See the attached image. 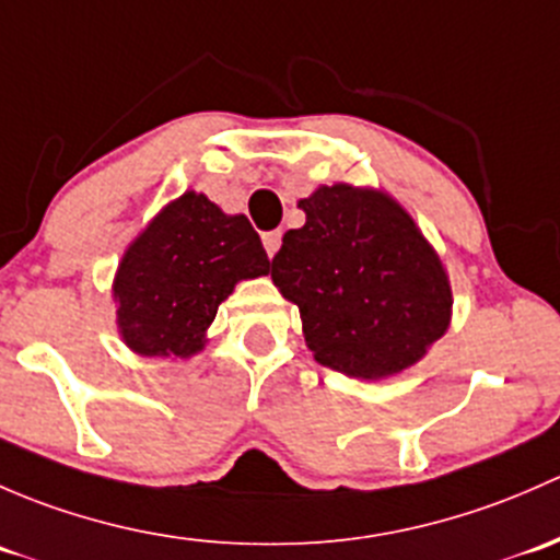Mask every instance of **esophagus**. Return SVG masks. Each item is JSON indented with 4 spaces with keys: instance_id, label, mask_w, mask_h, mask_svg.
I'll return each instance as SVG.
<instances>
[{
    "instance_id": "obj_1",
    "label": "esophagus",
    "mask_w": 560,
    "mask_h": 560,
    "mask_svg": "<svg viewBox=\"0 0 560 560\" xmlns=\"http://www.w3.org/2000/svg\"><path fill=\"white\" fill-rule=\"evenodd\" d=\"M261 240H264V247H267V256L272 258L275 253H278V247H280V242H282V234L280 232H267Z\"/></svg>"
}]
</instances>
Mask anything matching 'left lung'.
I'll return each mask as SVG.
<instances>
[{"mask_svg":"<svg viewBox=\"0 0 560 560\" xmlns=\"http://www.w3.org/2000/svg\"><path fill=\"white\" fill-rule=\"evenodd\" d=\"M299 207L307 221L282 237L272 280L315 361L364 380L412 366L451 320L440 256L385 194L339 183Z\"/></svg>","mask_w":560,"mask_h":560,"instance_id":"left-lung-1","label":"left lung"}]
</instances>
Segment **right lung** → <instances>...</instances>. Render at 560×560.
I'll return each instance as SVG.
<instances>
[{
    "mask_svg": "<svg viewBox=\"0 0 560 560\" xmlns=\"http://www.w3.org/2000/svg\"><path fill=\"white\" fill-rule=\"evenodd\" d=\"M258 275H269V258L250 221L223 215L207 196L183 194L120 261V334L142 355L188 359L205 345L218 304Z\"/></svg>",
    "mask_w": 560,
    "mask_h": 560,
    "instance_id": "obj_1",
    "label": "right lung"
}]
</instances>
